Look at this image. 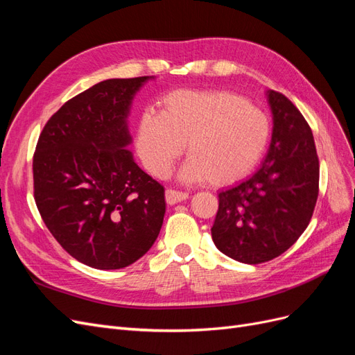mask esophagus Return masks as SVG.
<instances>
[{
    "label": "esophagus",
    "mask_w": 355,
    "mask_h": 355,
    "mask_svg": "<svg viewBox=\"0 0 355 355\" xmlns=\"http://www.w3.org/2000/svg\"><path fill=\"white\" fill-rule=\"evenodd\" d=\"M188 198V192L178 189H166V201L168 204H176Z\"/></svg>",
    "instance_id": "esophagus-1"
}]
</instances>
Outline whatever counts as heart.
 Masks as SVG:
<instances>
[{"mask_svg":"<svg viewBox=\"0 0 355 355\" xmlns=\"http://www.w3.org/2000/svg\"><path fill=\"white\" fill-rule=\"evenodd\" d=\"M270 136V118L239 94L178 90L164 98L163 112L139 118L136 148L146 168L163 178L187 144L191 157L180 179L227 185L259 163Z\"/></svg>","mask_w":355,"mask_h":355,"instance_id":"heart-1","label":"heart"}]
</instances>
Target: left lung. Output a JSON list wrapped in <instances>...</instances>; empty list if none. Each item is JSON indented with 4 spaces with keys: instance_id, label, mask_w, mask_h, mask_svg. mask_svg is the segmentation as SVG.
I'll return each instance as SVG.
<instances>
[{
    "instance_id": "8db88e82",
    "label": "left lung",
    "mask_w": 355,
    "mask_h": 355,
    "mask_svg": "<svg viewBox=\"0 0 355 355\" xmlns=\"http://www.w3.org/2000/svg\"><path fill=\"white\" fill-rule=\"evenodd\" d=\"M272 137L259 170L219 192L211 227L218 249L243 263L284 253L306 230L318 197L320 164L313 132L284 94L270 90Z\"/></svg>"
}]
</instances>
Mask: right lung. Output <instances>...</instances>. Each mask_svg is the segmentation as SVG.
Segmentation results:
<instances>
[{"label":"right lung","mask_w":355,"mask_h":355,"mask_svg":"<svg viewBox=\"0 0 355 355\" xmlns=\"http://www.w3.org/2000/svg\"><path fill=\"white\" fill-rule=\"evenodd\" d=\"M151 77L105 80L69 99L38 137L32 170L38 211L72 257L120 270L157 240L164 187L139 167L127 146V116Z\"/></svg>","instance_id":"1"}]
</instances>
